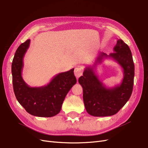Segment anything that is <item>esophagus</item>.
<instances>
[{"mask_svg": "<svg viewBox=\"0 0 148 148\" xmlns=\"http://www.w3.org/2000/svg\"><path fill=\"white\" fill-rule=\"evenodd\" d=\"M83 70V69L82 67H77L75 68L74 74L77 78L79 77H80L82 75Z\"/></svg>", "mask_w": 148, "mask_h": 148, "instance_id": "obj_1", "label": "esophagus"}]
</instances>
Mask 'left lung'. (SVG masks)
Listing matches in <instances>:
<instances>
[{
	"label": "left lung",
	"instance_id": "left-lung-1",
	"mask_svg": "<svg viewBox=\"0 0 148 148\" xmlns=\"http://www.w3.org/2000/svg\"><path fill=\"white\" fill-rule=\"evenodd\" d=\"M105 58L117 61L124 71V79L120 85L108 88L98 79L94 68ZM79 82L83 88V102L87 112L95 117L111 116L117 113L130 99L133 89L134 64L131 51L121 39L117 40L114 53H100L92 66L86 67Z\"/></svg>",
	"mask_w": 148,
	"mask_h": 148
}]
</instances>
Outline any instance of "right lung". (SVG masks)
Segmentation results:
<instances>
[{
  "instance_id": "add662e5",
  "label": "right lung",
  "mask_w": 148,
  "mask_h": 148,
  "mask_svg": "<svg viewBox=\"0 0 148 148\" xmlns=\"http://www.w3.org/2000/svg\"><path fill=\"white\" fill-rule=\"evenodd\" d=\"M30 44V39L17 49L12 60L11 72L16 97L29 114L37 117H51L59 114L62 103L77 80L74 68L55 75L47 85L30 87L23 80L22 73L23 57Z\"/></svg>"
}]
</instances>
